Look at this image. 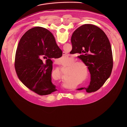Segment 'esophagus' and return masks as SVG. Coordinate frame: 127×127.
<instances>
[{
	"mask_svg": "<svg viewBox=\"0 0 127 127\" xmlns=\"http://www.w3.org/2000/svg\"><path fill=\"white\" fill-rule=\"evenodd\" d=\"M66 55V53L64 52H63V55Z\"/></svg>",
	"mask_w": 127,
	"mask_h": 127,
	"instance_id": "obj_1",
	"label": "esophagus"
}]
</instances>
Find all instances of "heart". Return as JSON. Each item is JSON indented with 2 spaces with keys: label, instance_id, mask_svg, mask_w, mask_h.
<instances>
[{
  "label": "heart",
  "instance_id": "heart-1",
  "mask_svg": "<svg viewBox=\"0 0 127 127\" xmlns=\"http://www.w3.org/2000/svg\"><path fill=\"white\" fill-rule=\"evenodd\" d=\"M75 61L74 58H71L70 63H72L67 67L66 74H67L66 75L67 78H65V80L69 83L71 82L72 80H74L76 78L82 79L83 78V80H85L88 76V68L85 63L80 61L75 62ZM53 72H55L57 74H58L59 77L61 76V73L59 69L54 70Z\"/></svg>",
  "mask_w": 127,
  "mask_h": 127
}]
</instances>
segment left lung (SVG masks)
Here are the masks:
<instances>
[{
	"instance_id": "1",
	"label": "left lung",
	"mask_w": 127,
	"mask_h": 127,
	"mask_svg": "<svg viewBox=\"0 0 127 127\" xmlns=\"http://www.w3.org/2000/svg\"><path fill=\"white\" fill-rule=\"evenodd\" d=\"M72 51L87 66L91 74V81L85 89L87 93L97 91L110 77L113 67L111 45L104 32L91 24L83 25L72 35Z\"/></svg>"
}]
</instances>
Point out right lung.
<instances>
[{
	"instance_id": "add662e5",
	"label": "right lung",
	"mask_w": 127,
	"mask_h": 127,
	"mask_svg": "<svg viewBox=\"0 0 127 127\" xmlns=\"http://www.w3.org/2000/svg\"><path fill=\"white\" fill-rule=\"evenodd\" d=\"M61 51L48 30L37 27L28 30L21 38L15 53V69L19 79L41 95L56 91L51 81V59L60 56Z\"/></svg>"
}]
</instances>
